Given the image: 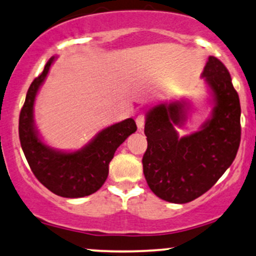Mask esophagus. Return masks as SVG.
Listing matches in <instances>:
<instances>
[{
  "label": "esophagus",
  "instance_id": "1",
  "mask_svg": "<svg viewBox=\"0 0 256 256\" xmlns=\"http://www.w3.org/2000/svg\"><path fill=\"white\" fill-rule=\"evenodd\" d=\"M145 121H146V117H145V115H142V114H141V115L138 116V117H136V120H135V122H136L138 128H139V129H142V128H144V126H145Z\"/></svg>",
  "mask_w": 256,
  "mask_h": 256
}]
</instances>
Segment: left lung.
I'll use <instances>...</instances> for the list:
<instances>
[{
	"mask_svg": "<svg viewBox=\"0 0 256 256\" xmlns=\"http://www.w3.org/2000/svg\"><path fill=\"white\" fill-rule=\"evenodd\" d=\"M202 78L214 106L199 132L182 138L176 132L187 120V102L162 103L147 111L144 175L153 193L172 204L193 201L211 189L232 164L241 141V105L229 70L210 56Z\"/></svg>",
	"mask_w": 256,
	"mask_h": 256,
	"instance_id": "1",
	"label": "left lung"
}]
</instances>
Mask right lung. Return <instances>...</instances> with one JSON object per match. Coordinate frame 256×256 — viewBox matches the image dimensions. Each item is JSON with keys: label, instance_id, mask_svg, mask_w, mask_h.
<instances>
[{"label": "right lung", "instance_id": "obj_1", "mask_svg": "<svg viewBox=\"0 0 256 256\" xmlns=\"http://www.w3.org/2000/svg\"><path fill=\"white\" fill-rule=\"evenodd\" d=\"M54 60L55 57H51L48 61L27 91L19 117L21 148L33 175L50 192L63 198L87 196L104 184L117 147L136 132V124L133 118H127L110 126L99 132L88 145L75 152L56 151L45 145L34 128L33 105Z\"/></svg>", "mask_w": 256, "mask_h": 256}]
</instances>
